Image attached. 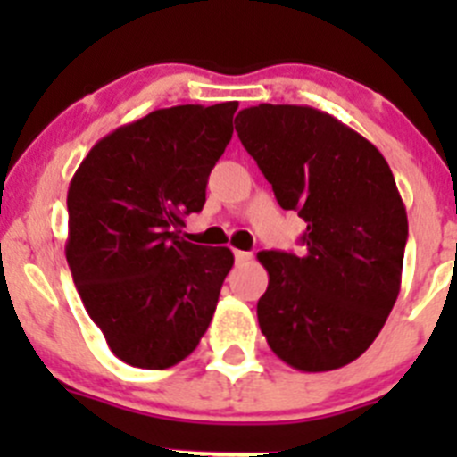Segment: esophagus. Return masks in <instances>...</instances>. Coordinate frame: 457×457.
I'll use <instances>...</instances> for the list:
<instances>
[{"mask_svg": "<svg viewBox=\"0 0 457 457\" xmlns=\"http://www.w3.org/2000/svg\"><path fill=\"white\" fill-rule=\"evenodd\" d=\"M234 261H237L238 265H241V262L252 261V254H250V252H241V250H237V252H234Z\"/></svg>", "mask_w": 457, "mask_h": 457, "instance_id": "esophagus-1", "label": "esophagus"}]
</instances>
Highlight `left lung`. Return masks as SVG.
I'll use <instances>...</instances> for the list:
<instances>
[{
	"label": "left lung",
	"instance_id": "left-lung-1",
	"mask_svg": "<svg viewBox=\"0 0 457 457\" xmlns=\"http://www.w3.org/2000/svg\"><path fill=\"white\" fill-rule=\"evenodd\" d=\"M234 123L278 205L307 223L301 256L258 252L270 274L262 336L294 370H340L370 349L400 294L409 223L389 163L310 105H252Z\"/></svg>",
	"mask_w": 457,
	"mask_h": 457
}]
</instances>
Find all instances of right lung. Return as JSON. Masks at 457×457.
<instances>
[{
	"instance_id": "add662e5",
	"label": "right lung",
	"mask_w": 457,
	"mask_h": 457,
	"mask_svg": "<svg viewBox=\"0 0 457 457\" xmlns=\"http://www.w3.org/2000/svg\"><path fill=\"white\" fill-rule=\"evenodd\" d=\"M237 108L154 110L96 141L72 177L68 265L87 316L128 365L174 367L210 327L234 254L186 241L181 228L203 210Z\"/></svg>"
}]
</instances>
